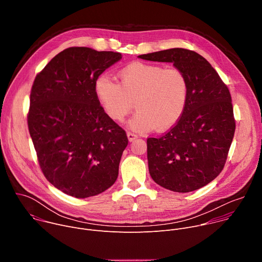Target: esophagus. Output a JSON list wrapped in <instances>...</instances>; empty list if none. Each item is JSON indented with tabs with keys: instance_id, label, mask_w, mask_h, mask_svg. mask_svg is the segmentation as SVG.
<instances>
[{
	"instance_id": "obj_1",
	"label": "esophagus",
	"mask_w": 262,
	"mask_h": 262,
	"mask_svg": "<svg viewBox=\"0 0 262 262\" xmlns=\"http://www.w3.org/2000/svg\"><path fill=\"white\" fill-rule=\"evenodd\" d=\"M126 136H127V139H128V141H129V142H133L134 140H136V139L138 138V136H137L136 134H134V133H129V132L126 134Z\"/></svg>"
}]
</instances>
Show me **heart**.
Here are the masks:
<instances>
[{
  "instance_id": "1",
  "label": "heart",
  "mask_w": 262,
  "mask_h": 262,
  "mask_svg": "<svg viewBox=\"0 0 262 262\" xmlns=\"http://www.w3.org/2000/svg\"><path fill=\"white\" fill-rule=\"evenodd\" d=\"M118 76L120 84L104 74L94 84L96 98L111 120L122 121L135 101L138 112L128 126L137 133L156 127L165 132L179 121L189 99V82L181 70L133 62L120 69Z\"/></svg>"
}]
</instances>
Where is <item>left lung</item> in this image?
Wrapping results in <instances>:
<instances>
[{"instance_id":"obj_1","label":"left lung","mask_w":262,"mask_h":262,"mask_svg":"<svg viewBox=\"0 0 262 262\" xmlns=\"http://www.w3.org/2000/svg\"><path fill=\"white\" fill-rule=\"evenodd\" d=\"M172 63L189 82V99L179 121L166 135L147 139L148 169L163 188L189 193L223 170L235 132L231 95L209 62L196 52L170 49L138 56Z\"/></svg>"}]
</instances>
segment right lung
I'll return each mask as SVG.
<instances>
[{
	"instance_id": "add662e5",
	"label": "right lung",
	"mask_w": 262,
	"mask_h": 262,
	"mask_svg": "<svg viewBox=\"0 0 262 262\" xmlns=\"http://www.w3.org/2000/svg\"><path fill=\"white\" fill-rule=\"evenodd\" d=\"M120 53L69 48L37 74L29 132L47 179L61 192L88 198L113 185L128 140L100 106L94 84Z\"/></svg>"
}]
</instances>
